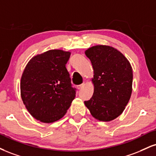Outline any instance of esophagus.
Segmentation results:
<instances>
[{
    "instance_id": "34e87169",
    "label": "esophagus",
    "mask_w": 156,
    "mask_h": 156,
    "mask_svg": "<svg viewBox=\"0 0 156 156\" xmlns=\"http://www.w3.org/2000/svg\"><path fill=\"white\" fill-rule=\"evenodd\" d=\"M85 85V84L84 83H82V84H80V85H78V86H77V89H81L83 87V86Z\"/></svg>"
}]
</instances>
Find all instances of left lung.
<instances>
[{"label":"left lung","mask_w":156,"mask_h":156,"mask_svg":"<svg viewBox=\"0 0 156 156\" xmlns=\"http://www.w3.org/2000/svg\"><path fill=\"white\" fill-rule=\"evenodd\" d=\"M85 54L92 65L94 86L93 96L84 102L85 105L96 119L112 121L123 112L131 97L132 66L123 54L111 46H94Z\"/></svg>","instance_id":"1"}]
</instances>
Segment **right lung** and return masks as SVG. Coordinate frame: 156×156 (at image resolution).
Wrapping results in <instances>:
<instances>
[{
    "label": "right lung",
    "mask_w": 156,
    "mask_h": 156,
    "mask_svg": "<svg viewBox=\"0 0 156 156\" xmlns=\"http://www.w3.org/2000/svg\"><path fill=\"white\" fill-rule=\"evenodd\" d=\"M70 52L49 50L30 60L20 82L21 97L30 115L44 123L63 117L76 97L66 64Z\"/></svg>",
    "instance_id": "right-lung-1"
}]
</instances>
